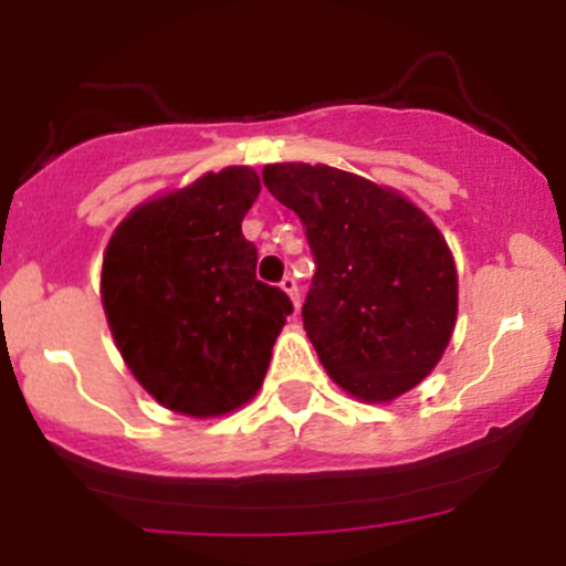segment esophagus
I'll list each match as a JSON object with an SVG mask.
<instances>
[{"label":"esophagus","instance_id":"34e87169","mask_svg":"<svg viewBox=\"0 0 566 566\" xmlns=\"http://www.w3.org/2000/svg\"><path fill=\"white\" fill-rule=\"evenodd\" d=\"M279 287L284 290V293H287V298L293 301V310L298 312V306H301V295H298V282H295L293 276H284L282 279V284H279Z\"/></svg>","mask_w":566,"mask_h":566}]
</instances>
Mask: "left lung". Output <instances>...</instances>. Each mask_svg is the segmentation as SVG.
Returning a JSON list of instances; mask_svg holds the SVG:
<instances>
[{
	"mask_svg": "<svg viewBox=\"0 0 566 566\" xmlns=\"http://www.w3.org/2000/svg\"><path fill=\"white\" fill-rule=\"evenodd\" d=\"M268 191L306 227L317 271L304 328L339 389L384 405L441 361L458 323V268L402 191L325 164H268Z\"/></svg>",
	"mask_w": 566,
	"mask_h": 566,
	"instance_id": "1",
	"label": "left lung"
}]
</instances>
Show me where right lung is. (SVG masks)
Listing matches in <instances>:
<instances>
[{
    "mask_svg": "<svg viewBox=\"0 0 566 566\" xmlns=\"http://www.w3.org/2000/svg\"><path fill=\"white\" fill-rule=\"evenodd\" d=\"M251 167L205 172L136 205L108 238L101 304L125 367L164 408L213 419L243 408L293 312L256 282L241 221L260 197Z\"/></svg>",
    "mask_w": 566,
    "mask_h": 566,
    "instance_id": "1",
    "label": "right lung"
}]
</instances>
